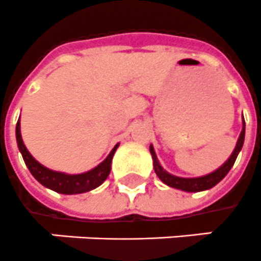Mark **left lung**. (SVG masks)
<instances>
[{
  "instance_id": "obj_1",
  "label": "left lung",
  "mask_w": 261,
  "mask_h": 261,
  "mask_svg": "<svg viewBox=\"0 0 261 261\" xmlns=\"http://www.w3.org/2000/svg\"><path fill=\"white\" fill-rule=\"evenodd\" d=\"M244 139H245V121L243 117V129L240 133L239 139H237L236 147L233 149L232 155L229 156V159L225 162L222 166H220L217 170H214L210 174L202 175V176H195V178H183V176H176V175L170 174L168 171H166L160 164L158 156H156L155 148L151 144L149 147V152L152 155V160H153V170H155L156 175L159 176V179L164 185L172 189L182 190L186 193H199V191H205V190H210L214 187L217 183H220L222 179L226 176L230 168L233 167L234 162H236L237 156H239L240 151L244 145Z\"/></svg>"
}]
</instances>
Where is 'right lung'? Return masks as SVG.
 Wrapping results in <instances>:
<instances>
[{"label":"right lung","mask_w":261,"mask_h":261,"mask_svg":"<svg viewBox=\"0 0 261 261\" xmlns=\"http://www.w3.org/2000/svg\"><path fill=\"white\" fill-rule=\"evenodd\" d=\"M16 140H17L18 151L22 155V159L28 167V170L31 171V174L33 175V178L47 189L59 194H66V195L87 193V191H91V190L97 189L98 186H101L106 180V178L109 176L114 152L117 151L118 145H120V143L116 144L109 155L106 156V159L94 168L82 172V174H66V172L47 168L31 155V152L27 149L24 141H22L20 118L16 125Z\"/></svg>","instance_id":"1"}]
</instances>
